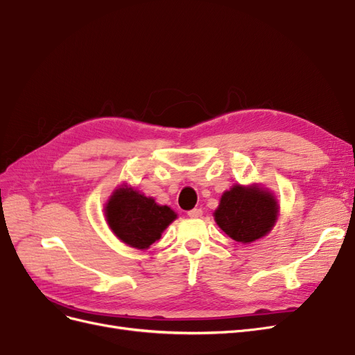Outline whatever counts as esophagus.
I'll return each instance as SVG.
<instances>
[{"label":"esophagus","mask_w":355,"mask_h":355,"mask_svg":"<svg viewBox=\"0 0 355 355\" xmlns=\"http://www.w3.org/2000/svg\"><path fill=\"white\" fill-rule=\"evenodd\" d=\"M189 218H201L202 216V210L201 209H192L191 211H188Z\"/></svg>","instance_id":"34e87169"}]
</instances>
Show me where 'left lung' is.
I'll list each match as a JSON object with an SVG mask.
<instances>
[{"instance_id":"obj_1","label":"left lung","mask_w":355,"mask_h":355,"mask_svg":"<svg viewBox=\"0 0 355 355\" xmlns=\"http://www.w3.org/2000/svg\"><path fill=\"white\" fill-rule=\"evenodd\" d=\"M213 216L230 239L250 244L272 231L280 216V204L272 191L259 184H235L223 192Z\"/></svg>"}]
</instances>
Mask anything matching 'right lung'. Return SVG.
<instances>
[{"mask_svg": "<svg viewBox=\"0 0 355 355\" xmlns=\"http://www.w3.org/2000/svg\"><path fill=\"white\" fill-rule=\"evenodd\" d=\"M105 219L115 237L137 250H146L161 239V234L178 214L168 206H161L137 188L118 185L106 201Z\"/></svg>", "mask_w": 355, "mask_h": 355, "instance_id": "1", "label": "right lung"}]
</instances>
